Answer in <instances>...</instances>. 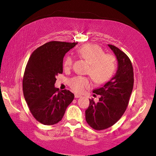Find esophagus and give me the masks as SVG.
<instances>
[{"mask_svg":"<svg viewBox=\"0 0 156 156\" xmlns=\"http://www.w3.org/2000/svg\"><path fill=\"white\" fill-rule=\"evenodd\" d=\"M81 97H82V96L81 95H79V94H75V98H81Z\"/></svg>","mask_w":156,"mask_h":156,"instance_id":"34e87169","label":"esophagus"}]
</instances>
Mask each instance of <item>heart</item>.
<instances>
[{
    "mask_svg": "<svg viewBox=\"0 0 156 156\" xmlns=\"http://www.w3.org/2000/svg\"><path fill=\"white\" fill-rule=\"evenodd\" d=\"M78 55L90 64L88 73L94 82L98 84L105 83L109 80L116 69V59L111 55H105L100 47L87 44L79 48ZM73 64V58L70 56L66 58L64 66L69 69ZM91 86L88 79L83 77L73 78L70 81V87L73 91L82 93Z\"/></svg>",
    "mask_w": 156,
    "mask_h": 156,
    "instance_id": "obj_1",
    "label": "heart"
}]
</instances>
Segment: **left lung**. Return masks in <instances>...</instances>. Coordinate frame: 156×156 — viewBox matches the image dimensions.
I'll list each match as a JSON object with an SVG mask.
<instances>
[{"mask_svg":"<svg viewBox=\"0 0 156 156\" xmlns=\"http://www.w3.org/2000/svg\"><path fill=\"white\" fill-rule=\"evenodd\" d=\"M108 46L116 58L117 70L111 79L94 90V93L101 96L97 103L93 98L90 99L89 107L85 111L87 123L96 130L107 129L120 119L126 110L133 87V69L129 57L116 47Z\"/></svg>","mask_w":156,"mask_h":156,"instance_id":"1","label":"left lung"}]
</instances>
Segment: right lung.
<instances>
[{
    "instance_id": "right-lung-1",
    "label": "right lung",
    "mask_w": 156,
    "mask_h": 156,
    "mask_svg": "<svg viewBox=\"0 0 156 156\" xmlns=\"http://www.w3.org/2000/svg\"><path fill=\"white\" fill-rule=\"evenodd\" d=\"M77 43L53 41L37 48L30 55L23 80V94L35 119L44 125H54L64 116L74 99L68 90L55 87L56 77L63 72L66 53Z\"/></svg>"
}]
</instances>
